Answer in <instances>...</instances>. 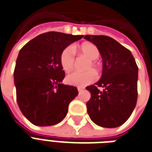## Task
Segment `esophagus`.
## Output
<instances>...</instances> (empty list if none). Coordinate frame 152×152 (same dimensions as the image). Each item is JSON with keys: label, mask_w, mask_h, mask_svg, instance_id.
I'll return each instance as SVG.
<instances>
[{"label": "esophagus", "mask_w": 152, "mask_h": 152, "mask_svg": "<svg viewBox=\"0 0 152 152\" xmlns=\"http://www.w3.org/2000/svg\"><path fill=\"white\" fill-rule=\"evenodd\" d=\"M83 90V87H77V91L80 92V91H82Z\"/></svg>", "instance_id": "34e87169"}]
</instances>
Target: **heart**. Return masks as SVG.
Returning <instances> with one entry per match:
<instances>
[{
	"mask_svg": "<svg viewBox=\"0 0 152 152\" xmlns=\"http://www.w3.org/2000/svg\"><path fill=\"white\" fill-rule=\"evenodd\" d=\"M75 52H79L91 59L87 66V69L93 68L95 70H99L100 68L99 63L97 60L99 56V51L96 45L91 43H85L78 46L74 47H66L64 48L61 54V64L63 69L65 72H69L75 66ZM96 79V75L93 70H87L85 72L74 71L66 76V82L69 85L84 87L91 84Z\"/></svg>",
	"mask_w": 152,
	"mask_h": 152,
	"instance_id": "heart-1",
	"label": "heart"
}]
</instances>
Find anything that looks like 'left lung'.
I'll use <instances>...</instances> for the list:
<instances>
[{
  "mask_svg": "<svg viewBox=\"0 0 152 152\" xmlns=\"http://www.w3.org/2000/svg\"><path fill=\"white\" fill-rule=\"evenodd\" d=\"M96 45L103 59V74L91 92L87 113L93 122L105 128L120 126L129 119L138 97V65L129 49L106 35H85Z\"/></svg>",
  "mask_w": 152,
  "mask_h": 152,
  "instance_id": "left-lung-1",
  "label": "left lung"
}]
</instances>
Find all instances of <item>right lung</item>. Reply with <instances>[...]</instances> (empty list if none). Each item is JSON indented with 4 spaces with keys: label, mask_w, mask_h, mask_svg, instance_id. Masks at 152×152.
I'll list each match as a JSON object with an SVG mask.
<instances>
[{
    "label": "right lung",
    "mask_w": 152,
    "mask_h": 152,
    "mask_svg": "<svg viewBox=\"0 0 152 152\" xmlns=\"http://www.w3.org/2000/svg\"><path fill=\"white\" fill-rule=\"evenodd\" d=\"M83 35L49 31L29 41L19 52L14 77L20 110L33 125H56L64 119L77 87L61 84L64 48Z\"/></svg>",
    "instance_id": "obj_1"
}]
</instances>
